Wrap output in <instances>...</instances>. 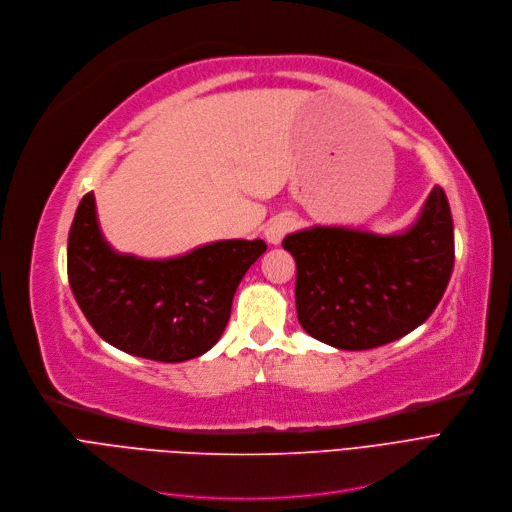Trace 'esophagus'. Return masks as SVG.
<instances>
[{
	"label": "esophagus",
	"mask_w": 512,
	"mask_h": 512,
	"mask_svg": "<svg viewBox=\"0 0 512 512\" xmlns=\"http://www.w3.org/2000/svg\"><path fill=\"white\" fill-rule=\"evenodd\" d=\"M294 229V218H291L289 214H279L275 216L273 221H269V225L264 227V237L269 243H273V246H277V243H281V239Z\"/></svg>",
	"instance_id": "esophagus-1"
}]
</instances>
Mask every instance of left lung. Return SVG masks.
Masks as SVG:
<instances>
[{
  "label": "left lung",
  "instance_id": "obj_1",
  "mask_svg": "<svg viewBox=\"0 0 512 512\" xmlns=\"http://www.w3.org/2000/svg\"><path fill=\"white\" fill-rule=\"evenodd\" d=\"M300 325L339 350H371L417 329L440 304L454 266V225L435 185L402 235L314 227L287 235Z\"/></svg>",
  "mask_w": 512,
  "mask_h": 512
}]
</instances>
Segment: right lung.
Returning <instances> with one entry per match:
<instances>
[{
  "mask_svg": "<svg viewBox=\"0 0 512 512\" xmlns=\"http://www.w3.org/2000/svg\"><path fill=\"white\" fill-rule=\"evenodd\" d=\"M264 252L262 239H229L173 260L120 256L97 227L89 191L68 233V281L108 344L139 358L183 362L221 339L235 289Z\"/></svg>",
  "mask_w": 512,
  "mask_h": 512,
  "instance_id": "add662e5",
  "label": "right lung"
}]
</instances>
